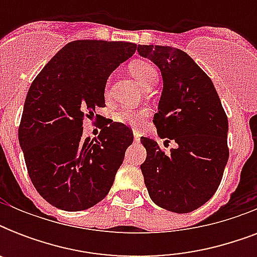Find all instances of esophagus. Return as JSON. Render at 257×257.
Here are the masks:
<instances>
[{
    "label": "esophagus",
    "instance_id": "esophagus-1",
    "mask_svg": "<svg viewBox=\"0 0 257 257\" xmlns=\"http://www.w3.org/2000/svg\"><path fill=\"white\" fill-rule=\"evenodd\" d=\"M140 137H141L140 132L135 129V131H133V139H135V141H136V143H137V141H140Z\"/></svg>",
    "mask_w": 257,
    "mask_h": 257
}]
</instances>
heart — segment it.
I'll list each match as a JSON object with an SVG mask.
<instances>
[{"instance_id":"obj_1","label":"heart","mask_w":257,"mask_h":257,"mask_svg":"<svg viewBox=\"0 0 257 257\" xmlns=\"http://www.w3.org/2000/svg\"><path fill=\"white\" fill-rule=\"evenodd\" d=\"M129 70L133 74V77L147 89L155 85L157 77H159L156 68L147 60H135L129 64ZM145 117H147L145 110L129 108V106H121L120 109H117L116 112L113 113V120L121 122V124L131 125V126L141 125Z\"/></svg>"}]
</instances>
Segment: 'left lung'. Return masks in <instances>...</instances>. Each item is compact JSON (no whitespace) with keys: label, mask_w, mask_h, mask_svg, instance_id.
<instances>
[{"label":"left lung","mask_w":257,"mask_h":257,"mask_svg":"<svg viewBox=\"0 0 257 257\" xmlns=\"http://www.w3.org/2000/svg\"><path fill=\"white\" fill-rule=\"evenodd\" d=\"M137 52L161 70L164 88L153 117L165 153L141 137L147 159L145 187L159 207L176 213L200 208L215 195L227 165L228 118L212 80L185 52L171 46L139 45Z\"/></svg>","instance_id":"left-lung-1"}]
</instances>
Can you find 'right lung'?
<instances>
[{"mask_svg": "<svg viewBox=\"0 0 257 257\" xmlns=\"http://www.w3.org/2000/svg\"><path fill=\"white\" fill-rule=\"evenodd\" d=\"M137 49L125 41L66 44L34 78L18 140L37 192L62 211H84L108 195L133 143L132 129L104 118L97 140L82 137V121L100 120L109 74Z\"/></svg>", "mask_w": 257, "mask_h": 257, "instance_id": "add662e5", "label": "right lung"}]
</instances>
